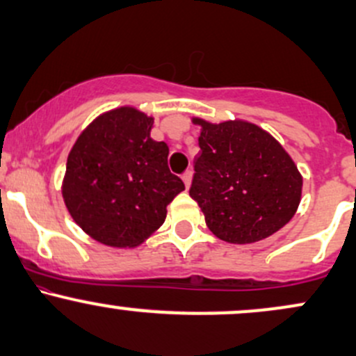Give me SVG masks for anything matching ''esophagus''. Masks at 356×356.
Masks as SVG:
<instances>
[{
  "instance_id": "esophagus-1",
  "label": "esophagus",
  "mask_w": 356,
  "mask_h": 356,
  "mask_svg": "<svg viewBox=\"0 0 356 356\" xmlns=\"http://www.w3.org/2000/svg\"><path fill=\"white\" fill-rule=\"evenodd\" d=\"M182 181H184V184H186L187 189H189L191 182H192V170H186V172L182 174Z\"/></svg>"
}]
</instances>
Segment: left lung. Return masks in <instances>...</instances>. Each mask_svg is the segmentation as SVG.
<instances>
[{
    "mask_svg": "<svg viewBox=\"0 0 356 356\" xmlns=\"http://www.w3.org/2000/svg\"><path fill=\"white\" fill-rule=\"evenodd\" d=\"M201 127V152L194 161L191 197L219 239L251 244L291 220L300 206L303 177L271 134L246 120Z\"/></svg>",
    "mask_w": 356,
    "mask_h": 356,
    "instance_id": "left-lung-1",
    "label": "left lung"
}]
</instances>
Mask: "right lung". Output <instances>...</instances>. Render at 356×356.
<instances>
[{"mask_svg": "<svg viewBox=\"0 0 356 356\" xmlns=\"http://www.w3.org/2000/svg\"><path fill=\"white\" fill-rule=\"evenodd\" d=\"M154 117L136 107L102 113L68 154L65 206L92 239L136 248L164 224L184 182L167 165L169 147L150 137Z\"/></svg>", "mask_w": 356, "mask_h": 356, "instance_id": "add662e5", "label": "right lung"}]
</instances>
